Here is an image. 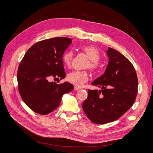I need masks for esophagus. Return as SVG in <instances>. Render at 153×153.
<instances>
[{"label":"esophagus","mask_w":153,"mask_h":153,"mask_svg":"<svg viewBox=\"0 0 153 153\" xmlns=\"http://www.w3.org/2000/svg\"><path fill=\"white\" fill-rule=\"evenodd\" d=\"M80 89H81L80 87L77 86H74V90H76V91H77V90H80Z\"/></svg>","instance_id":"obj_1"}]
</instances>
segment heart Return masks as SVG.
Masks as SVG:
<instances>
[{"label": "heart", "instance_id": "1", "mask_svg": "<svg viewBox=\"0 0 153 153\" xmlns=\"http://www.w3.org/2000/svg\"><path fill=\"white\" fill-rule=\"evenodd\" d=\"M86 56L90 59V62L87 64L86 68H89L92 71H95L99 67L98 61L100 60L101 55L98 48L92 45L84 46L82 48ZM74 56V52L71 50L67 51L62 56L63 63L67 67H70ZM67 79L70 83L76 86H80L88 79V74L86 71H74L68 74Z\"/></svg>", "mask_w": 153, "mask_h": 153}]
</instances>
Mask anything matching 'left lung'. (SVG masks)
<instances>
[{
	"instance_id": "1",
	"label": "left lung",
	"mask_w": 153,
	"mask_h": 153,
	"mask_svg": "<svg viewBox=\"0 0 153 153\" xmlns=\"http://www.w3.org/2000/svg\"><path fill=\"white\" fill-rule=\"evenodd\" d=\"M105 74L91 85L101 90H88L82 105L87 117L96 124H106L120 118L134 104L138 81L131 62L118 51L108 47Z\"/></svg>"
}]
</instances>
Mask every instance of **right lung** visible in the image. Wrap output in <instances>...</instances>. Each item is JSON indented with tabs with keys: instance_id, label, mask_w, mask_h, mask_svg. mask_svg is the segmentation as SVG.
Segmentation results:
<instances>
[{
	"instance_id": "obj_1",
	"label": "right lung",
	"mask_w": 153,
	"mask_h": 153,
	"mask_svg": "<svg viewBox=\"0 0 153 153\" xmlns=\"http://www.w3.org/2000/svg\"><path fill=\"white\" fill-rule=\"evenodd\" d=\"M72 42L56 37L38 42L29 48L17 71L18 89L24 103L32 111L45 115L59 106L65 93L74 90L68 82L58 85L49 80L64 78L62 56Z\"/></svg>"
}]
</instances>
